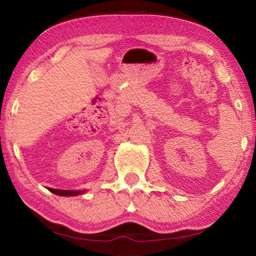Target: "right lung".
<instances>
[{"mask_svg": "<svg viewBox=\"0 0 256 256\" xmlns=\"http://www.w3.org/2000/svg\"><path fill=\"white\" fill-rule=\"evenodd\" d=\"M52 193L58 194V196H78V194L84 193V190H56V188H48Z\"/></svg>", "mask_w": 256, "mask_h": 256, "instance_id": "obj_1", "label": "right lung"}]
</instances>
